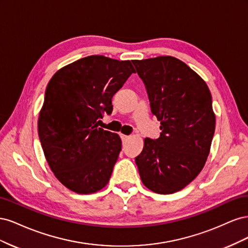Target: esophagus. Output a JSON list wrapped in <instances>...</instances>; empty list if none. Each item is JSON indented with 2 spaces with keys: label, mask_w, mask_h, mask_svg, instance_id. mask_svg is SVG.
I'll list each match as a JSON object with an SVG mask.
<instances>
[{
  "label": "esophagus",
  "mask_w": 248,
  "mask_h": 248,
  "mask_svg": "<svg viewBox=\"0 0 248 248\" xmlns=\"http://www.w3.org/2000/svg\"><path fill=\"white\" fill-rule=\"evenodd\" d=\"M121 139H122L123 141H125V140H127L129 139V136H125V134H121Z\"/></svg>",
  "instance_id": "esophagus-1"
}]
</instances>
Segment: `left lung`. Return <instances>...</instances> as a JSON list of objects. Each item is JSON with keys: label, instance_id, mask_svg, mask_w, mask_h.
<instances>
[{"label": "left lung", "instance_id": "8db88e82", "mask_svg": "<svg viewBox=\"0 0 248 248\" xmlns=\"http://www.w3.org/2000/svg\"><path fill=\"white\" fill-rule=\"evenodd\" d=\"M132 63L161 130L158 139H145L136 157L140 176L150 190L174 193L188 185L206 163L215 130L212 96L199 74L174 57Z\"/></svg>", "mask_w": 248, "mask_h": 248}]
</instances>
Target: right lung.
Wrapping results in <instances>:
<instances>
[{"mask_svg": "<svg viewBox=\"0 0 248 248\" xmlns=\"http://www.w3.org/2000/svg\"><path fill=\"white\" fill-rule=\"evenodd\" d=\"M132 73L130 61L89 56L57 71L46 90L38 134L50 170L81 194L102 189L122 148L117 133L99 128L112 96Z\"/></svg>", "mask_w": 248, "mask_h": 248, "instance_id": "right-lung-1", "label": "right lung"}]
</instances>
